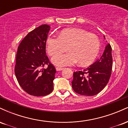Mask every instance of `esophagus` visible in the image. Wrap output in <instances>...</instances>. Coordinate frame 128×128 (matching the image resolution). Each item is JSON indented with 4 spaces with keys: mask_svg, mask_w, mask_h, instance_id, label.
Returning <instances> with one entry per match:
<instances>
[{
    "mask_svg": "<svg viewBox=\"0 0 128 128\" xmlns=\"http://www.w3.org/2000/svg\"><path fill=\"white\" fill-rule=\"evenodd\" d=\"M64 68H61V67H56V71H61Z\"/></svg>",
    "mask_w": 128,
    "mask_h": 128,
    "instance_id": "1",
    "label": "esophagus"
}]
</instances>
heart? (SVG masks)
Listing matches in <instances>:
<instances>
[{"mask_svg":"<svg viewBox=\"0 0 128 128\" xmlns=\"http://www.w3.org/2000/svg\"><path fill=\"white\" fill-rule=\"evenodd\" d=\"M66 47L68 52L59 53L65 51ZM46 49L50 56L55 55L51 60L55 66H70L78 62L80 66H86L96 59L100 50V42L96 35L83 29L67 28L61 30L58 36H48Z\"/></svg>","mask_w":128,"mask_h":128,"instance_id":"1","label":"heart"}]
</instances>
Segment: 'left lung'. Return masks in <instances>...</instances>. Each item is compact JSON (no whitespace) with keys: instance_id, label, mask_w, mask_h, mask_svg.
I'll list each match as a JSON object with an SVG mask.
<instances>
[{"instance_id":"8db88e82","label":"left lung","mask_w":128,"mask_h":128,"mask_svg":"<svg viewBox=\"0 0 128 128\" xmlns=\"http://www.w3.org/2000/svg\"><path fill=\"white\" fill-rule=\"evenodd\" d=\"M111 45L107 44L99 60L84 70L74 72L72 85L76 93L83 96H94L105 88L111 74Z\"/></svg>"}]
</instances>
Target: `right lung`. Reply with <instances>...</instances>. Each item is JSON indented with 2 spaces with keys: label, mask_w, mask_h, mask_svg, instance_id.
<instances>
[{
  "label": "right lung",
  "mask_w": 128,
  "mask_h": 128,
  "mask_svg": "<svg viewBox=\"0 0 128 128\" xmlns=\"http://www.w3.org/2000/svg\"><path fill=\"white\" fill-rule=\"evenodd\" d=\"M50 26L42 24L28 34L17 49L15 74L20 86L27 93L43 96L54 89L55 68L46 55ZM46 64L47 69H42Z\"/></svg>",
  "instance_id": "1"
}]
</instances>
